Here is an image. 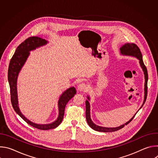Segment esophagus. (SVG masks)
Returning a JSON list of instances; mask_svg holds the SVG:
<instances>
[{"label":"esophagus","mask_w":158,"mask_h":158,"mask_svg":"<svg viewBox=\"0 0 158 158\" xmlns=\"http://www.w3.org/2000/svg\"><path fill=\"white\" fill-rule=\"evenodd\" d=\"M77 89L80 91H84L85 89H87V85L84 82L80 83L77 87Z\"/></svg>","instance_id":"esophagus-1"}]
</instances>
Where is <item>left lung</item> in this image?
<instances>
[{
    "label": "left lung",
    "mask_w": 158,
    "mask_h": 158,
    "mask_svg": "<svg viewBox=\"0 0 158 158\" xmlns=\"http://www.w3.org/2000/svg\"><path fill=\"white\" fill-rule=\"evenodd\" d=\"M121 52L122 54H124V55H128V56H135L139 60V63L140 65L142 67V69L144 71V77H145V84H144V91H145V95H144V102L143 106L144 105L146 100V98H147V94H148V71H147V68L146 65H144L143 60V56H142V54L141 52L139 49V48H138V46H137L136 44H135L134 43H127L124 44V46L120 49ZM88 99L89 100V98L87 97ZM143 106H141V107H143ZM85 118H86V120L87 122L89 124V126L91 127L92 129H93L95 131H99V132H114L116 131H118L121 129H122L123 127H124L126 125L128 124L135 117L136 114H135L131 119V120H129L128 122H127L126 123H125L123 125H121V126L117 127H101V126H99L96 125L94 123H93V122L92 121V120L91 119V117H90V105L89 103L88 102V101H86L85 102Z\"/></svg>",
    "instance_id": "1"
}]
</instances>
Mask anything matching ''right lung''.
Returning a JSON list of instances; mask_svg holds the SVG:
<instances>
[{"instance_id":"1","label":"right lung","mask_w":158,"mask_h":158,"mask_svg":"<svg viewBox=\"0 0 158 158\" xmlns=\"http://www.w3.org/2000/svg\"><path fill=\"white\" fill-rule=\"evenodd\" d=\"M47 42H48L45 39H43L37 36H32L26 39L17 48L14 54L10 59L8 69V81L10 86V100L14 110L27 124L40 130H49L54 129L61 123L64 118L65 107L67 103L76 94V90L75 87H73L67 89L61 95L58 102L59 112V117L56 121L51 124H37L33 123L26 119L20 112L18 107L16 88V82L18 74L21 67L24 64L27 57L29 56V51L35 49L36 48L46 44Z\"/></svg>"}]
</instances>
